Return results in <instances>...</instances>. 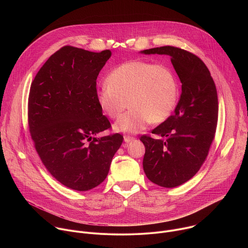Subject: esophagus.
<instances>
[{"label": "esophagus", "mask_w": 248, "mask_h": 248, "mask_svg": "<svg viewBox=\"0 0 248 248\" xmlns=\"http://www.w3.org/2000/svg\"><path fill=\"white\" fill-rule=\"evenodd\" d=\"M124 141L126 143H128V142H130V141H132V140H134L135 138L133 137V136H129V135H124Z\"/></svg>", "instance_id": "obj_1"}]
</instances>
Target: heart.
<instances>
[{
    "label": "heart",
    "instance_id": "obj_1",
    "mask_svg": "<svg viewBox=\"0 0 248 248\" xmlns=\"http://www.w3.org/2000/svg\"><path fill=\"white\" fill-rule=\"evenodd\" d=\"M180 83L169 65L143 60H132L115 67L100 86L96 99L103 113L118 119L117 131L136 133L151 123L158 124L172 114L178 105Z\"/></svg>",
    "mask_w": 248,
    "mask_h": 248
}]
</instances>
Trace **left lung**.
Instances as JSON below:
<instances>
[{
    "label": "left lung",
    "mask_w": 248,
    "mask_h": 248,
    "mask_svg": "<svg viewBox=\"0 0 248 248\" xmlns=\"http://www.w3.org/2000/svg\"><path fill=\"white\" fill-rule=\"evenodd\" d=\"M144 54L169 55L182 82V94L174 113L139 138L145 146L143 170L147 178L163 187H175L187 181L205 162L215 138L218 94L203 61L174 46L144 50Z\"/></svg>",
    "instance_id": "left-lung-1"
}]
</instances>
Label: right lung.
I'll return each instance as SVG.
<instances>
[{"label": "right lung", "instance_id": "obj_1", "mask_svg": "<svg viewBox=\"0 0 248 248\" xmlns=\"http://www.w3.org/2000/svg\"><path fill=\"white\" fill-rule=\"evenodd\" d=\"M112 53L63 46L39 69L28 96V126L43 165L64 186L86 191L108 175L124 137L111 128L96 99V79Z\"/></svg>", "mask_w": 248, "mask_h": 248}]
</instances>
